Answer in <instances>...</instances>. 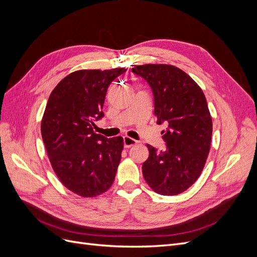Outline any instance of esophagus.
<instances>
[{"label":"esophagus","instance_id":"34e87169","mask_svg":"<svg viewBox=\"0 0 257 257\" xmlns=\"http://www.w3.org/2000/svg\"><path fill=\"white\" fill-rule=\"evenodd\" d=\"M123 144H124V147L125 148H131L132 146H134L137 144V141H135V139L131 138L128 136H125L123 137Z\"/></svg>","mask_w":257,"mask_h":257}]
</instances>
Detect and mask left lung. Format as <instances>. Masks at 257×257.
<instances>
[{
    "instance_id": "obj_1",
    "label": "left lung",
    "mask_w": 257,
    "mask_h": 257,
    "mask_svg": "<svg viewBox=\"0 0 257 257\" xmlns=\"http://www.w3.org/2000/svg\"><path fill=\"white\" fill-rule=\"evenodd\" d=\"M132 72L150 85L157 123L167 124L162 132L166 149L147 145L144 178L161 195H178L197 180L209 154L212 120L205 94L188 74L173 65L145 64Z\"/></svg>"
}]
</instances>
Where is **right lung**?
Masks as SVG:
<instances>
[{
  "instance_id": "add662e5",
  "label": "right lung",
  "mask_w": 257,
  "mask_h": 257,
  "mask_svg": "<svg viewBox=\"0 0 257 257\" xmlns=\"http://www.w3.org/2000/svg\"><path fill=\"white\" fill-rule=\"evenodd\" d=\"M125 68L82 69L53 89L42 120V137L51 166L65 188L94 197L110 188L121 160L123 138L96 134L109 84Z\"/></svg>"
}]
</instances>
